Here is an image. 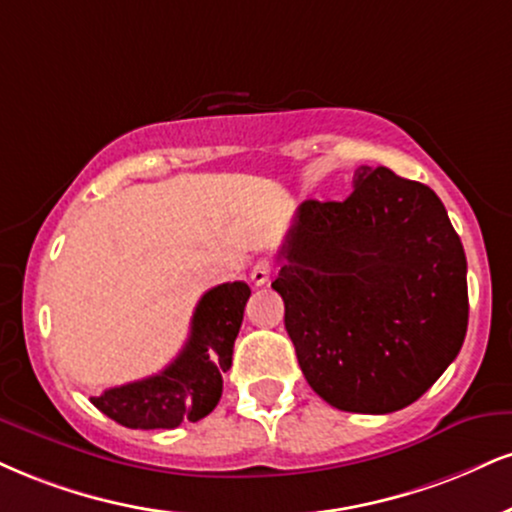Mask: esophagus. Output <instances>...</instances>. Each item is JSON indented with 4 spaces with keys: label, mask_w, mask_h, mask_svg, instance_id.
Segmentation results:
<instances>
[{
    "label": "esophagus",
    "mask_w": 512,
    "mask_h": 512,
    "mask_svg": "<svg viewBox=\"0 0 512 512\" xmlns=\"http://www.w3.org/2000/svg\"><path fill=\"white\" fill-rule=\"evenodd\" d=\"M274 272V264L269 260H257L255 264H252L250 269V279L255 286H264V283L269 281V276H272Z\"/></svg>",
    "instance_id": "esophagus-1"
}]
</instances>
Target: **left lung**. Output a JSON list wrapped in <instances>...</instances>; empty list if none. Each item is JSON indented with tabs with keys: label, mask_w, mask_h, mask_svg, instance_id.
<instances>
[{
	"label": "left lung",
	"mask_w": 512,
	"mask_h": 512,
	"mask_svg": "<svg viewBox=\"0 0 512 512\" xmlns=\"http://www.w3.org/2000/svg\"><path fill=\"white\" fill-rule=\"evenodd\" d=\"M272 288L307 384L386 415L446 372L467 331V260L432 188L360 166L343 202L305 200Z\"/></svg>",
	"instance_id": "1"
}]
</instances>
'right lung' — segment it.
<instances>
[{
  "mask_svg": "<svg viewBox=\"0 0 512 512\" xmlns=\"http://www.w3.org/2000/svg\"><path fill=\"white\" fill-rule=\"evenodd\" d=\"M250 298L248 283H221L200 298L181 353L155 377L114 386L90 398L97 410L128 429H174L217 408L224 372Z\"/></svg>",
  "mask_w": 512,
  "mask_h": 512,
  "instance_id": "1",
  "label": "right lung"
}]
</instances>
